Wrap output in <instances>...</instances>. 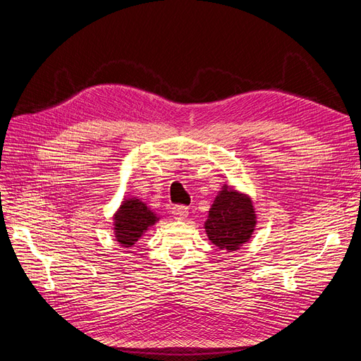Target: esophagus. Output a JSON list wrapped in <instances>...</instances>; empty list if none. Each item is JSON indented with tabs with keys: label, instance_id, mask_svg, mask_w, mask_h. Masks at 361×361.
<instances>
[{
	"label": "esophagus",
	"instance_id": "34e87169",
	"mask_svg": "<svg viewBox=\"0 0 361 361\" xmlns=\"http://www.w3.org/2000/svg\"><path fill=\"white\" fill-rule=\"evenodd\" d=\"M172 216L176 217L177 220H184L185 217L189 216V208L184 205H176L172 208Z\"/></svg>",
	"mask_w": 361,
	"mask_h": 361
}]
</instances>
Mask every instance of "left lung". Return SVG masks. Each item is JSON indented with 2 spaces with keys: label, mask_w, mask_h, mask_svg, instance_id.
<instances>
[{
  "label": "left lung",
  "mask_w": 361,
  "mask_h": 361,
  "mask_svg": "<svg viewBox=\"0 0 361 361\" xmlns=\"http://www.w3.org/2000/svg\"><path fill=\"white\" fill-rule=\"evenodd\" d=\"M256 223L251 199L224 184L209 208L205 232L212 244L231 252L250 241Z\"/></svg>",
  "instance_id": "obj_1"
}]
</instances>
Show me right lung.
Segmentation results:
<instances>
[{"label": "right lung", "mask_w": 361, "mask_h": 361, "mask_svg": "<svg viewBox=\"0 0 361 361\" xmlns=\"http://www.w3.org/2000/svg\"><path fill=\"white\" fill-rule=\"evenodd\" d=\"M159 217L137 197L125 199L114 214V236L122 247H132Z\"/></svg>", "instance_id": "1"}]
</instances>
